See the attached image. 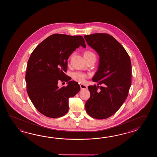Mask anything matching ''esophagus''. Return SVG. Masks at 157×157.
Segmentation results:
<instances>
[{
  "label": "esophagus",
  "mask_w": 157,
  "mask_h": 157,
  "mask_svg": "<svg viewBox=\"0 0 157 157\" xmlns=\"http://www.w3.org/2000/svg\"><path fill=\"white\" fill-rule=\"evenodd\" d=\"M80 88L81 90H83V89H87V86L86 85H84L83 84H80Z\"/></svg>",
  "instance_id": "obj_1"
}]
</instances>
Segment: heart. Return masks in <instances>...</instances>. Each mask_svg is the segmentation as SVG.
<instances>
[{
  "label": "heart",
  "mask_w": 157,
  "mask_h": 157,
  "mask_svg": "<svg viewBox=\"0 0 157 157\" xmlns=\"http://www.w3.org/2000/svg\"><path fill=\"white\" fill-rule=\"evenodd\" d=\"M95 56V54L90 51H86L83 53L84 58H88ZM87 76L86 74H83L82 72H74L72 74V78L74 80L78 81L79 82H83V81L86 78Z\"/></svg>",
  "instance_id": "obj_1"
}]
</instances>
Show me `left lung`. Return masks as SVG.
Instances as JSON below:
<instances>
[{"label": "left lung", "mask_w": 157, "mask_h": 157, "mask_svg": "<svg viewBox=\"0 0 157 157\" xmlns=\"http://www.w3.org/2000/svg\"><path fill=\"white\" fill-rule=\"evenodd\" d=\"M84 38L100 57L92 80L101 85L88 86L90 97L85 109L94 118L105 119L120 109L128 96L131 85L130 58L123 46L108 33H94Z\"/></svg>", "instance_id": "left-lung-1"}]
</instances>
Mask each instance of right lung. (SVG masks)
<instances>
[{
	"label": "right lung",
	"mask_w": 157,
	"mask_h": 157,
	"mask_svg": "<svg viewBox=\"0 0 157 157\" xmlns=\"http://www.w3.org/2000/svg\"><path fill=\"white\" fill-rule=\"evenodd\" d=\"M80 46L86 48L82 36L56 33L39 44L30 56L25 76L27 92L37 110L47 117L64 116L68 99L80 91L79 84L70 81L65 72L68 58ZM59 80L67 82V86L59 88Z\"/></svg>",
	"instance_id": "obj_1"
}]
</instances>
